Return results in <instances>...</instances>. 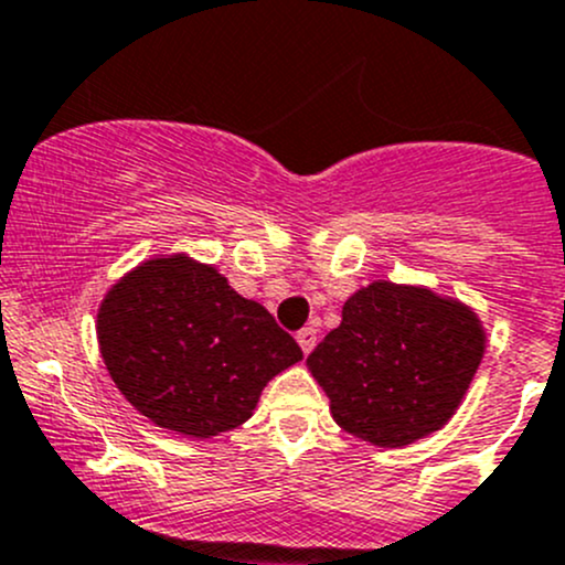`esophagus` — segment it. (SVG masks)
Here are the masks:
<instances>
[{
    "mask_svg": "<svg viewBox=\"0 0 565 565\" xmlns=\"http://www.w3.org/2000/svg\"><path fill=\"white\" fill-rule=\"evenodd\" d=\"M296 342L301 345V351L310 353L312 348H316V342H318V329H312V326H305V329L296 334Z\"/></svg>",
    "mask_w": 565,
    "mask_h": 565,
    "instance_id": "esophagus-1",
    "label": "esophagus"
}]
</instances>
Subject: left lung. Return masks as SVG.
<instances>
[{
	"label": "left lung",
	"instance_id": "obj_1",
	"mask_svg": "<svg viewBox=\"0 0 565 565\" xmlns=\"http://www.w3.org/2000/svg\"><path fill=\"white\" fill-rule=\"evenodd\" d=\"M484 348L468 305L377 280L342 305V323L318 342L307 367L345 433L397 449L455 416Z\"/></svg>",
	"mask_w": 565,
	"mask_h": 565
}]
</instances>
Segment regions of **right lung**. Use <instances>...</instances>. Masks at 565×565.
I'll list each match as a JSON object with an SVG mask.
<instances>
[{"label": "right lung", "mask_w": 565, "mask_h": 565, "mask_svg": "<svg viewBox=\"0 0 565 565\" xmlns=\"http://www.w3.org/2000/svg\"><path fill=\"white\" fill-rule=\"evenodd\" d=\"M97 342L127 403L188 438L239 427L266 383L301 362L264 305L184 253L143 260L108 290Z\"/></svg>", "instance_id": "obj_1"}]
</instances>
